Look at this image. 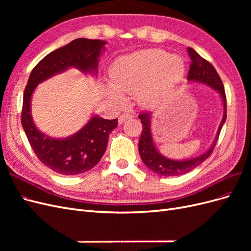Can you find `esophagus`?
I'll list each match as a JSON object with an SVG mask.
<instances>
[{"label":"esophagus","instance_id":"obj_1","mask_svg":"<svg viewBox=\"0 0 251 251\" xmlns=\"http://www.w3.org/2000/svg\"><path fill=\"white\" fill-rule=\"evenodd\" d=\"M133 116L131 115V114H123V115H120V117L118 118V123L121 125V124H124L125 121H126V120H128V119H131Z\"/></svg>","mask_w":251,"mask_h":251}]
</instances>
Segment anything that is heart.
I'll list each match as a JSON object with an SVG mask.
<instances>
[{
    "label": "heart",
    "instance_id": "b5f03b06",
    "mask_svg": "<svg viewBox=\"0 0 251 251\" xmlns=\"http://www.w3.org/2000/svg\"><path fill=\"white\" fill-rule=\"evenodd\" d=\"M184 75V63L179 56L162 49H146L117 58L111 67L112 82L105 85L116 101L125 95L137 94L143 107H156L170 95Z\"/></svg>",
    "mask_w": 251,
    "mask_h": 251
}]
</instances>
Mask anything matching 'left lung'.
I'll use <instances>...</instances> for the list:
<instances>
[{
	"mask_svg": "<svg viewBox=\"0 0 251 251\" xmlns=\"http://www.w3.org/2000/svg\"><path fill=\"white\" fill-rule=\"evenodd\" d=\"M187 52L192 59L187 79L189 81L202 82L204 85H207L218 91L223 100L224 114L221 125H220L218 128V133L216 135L214 143L211 144V147L208 149V151H205L201 156L188 159V160H173V159L162 156L155 148L151 132V113H140L138 117L142 124V132L138 144L139 154L143 163L146 164L151 171L160 175V176H181V175L193 171L203 161L206 160L216 147L220 132H221L222 126L226 120V95L223 82L221 78H220L218 72L216 71L214 66L209 62H207L206 59L201 57L193 48L188 47Z\"/></svg>",
	"mask_w": 251,
	"mask_h": 251,
	"instance_id": "obj_1",
	"label": "left lung"
}]
</instances>
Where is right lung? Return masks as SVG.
<instances>
[{
	"label": "right lung",
	"mask_w": 251,
	"mask_h": 251,
	"mask_svg": "<svg viewBox=\"0 0 251 251\" xmlns=\"http://www.w3.org/2000/svg\"><path fill=\"white\" fill-rule=\"evenodd\" d=\"M104 41L76 39L45 56L30 74L23 98L21 121L34 154L47 168L60 175L73 176L88 172L100 161L108 146L109 135L116 128L118 119L93 116L77 133L55 139L37 130L30 104L34 89L40 82L74 67L83 73H96Z\"/></svg>",
	"instance_id": "add662e5"
}]
</instances>
